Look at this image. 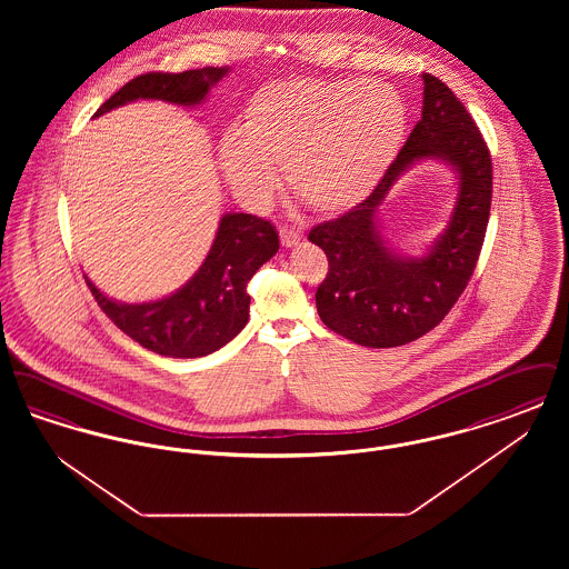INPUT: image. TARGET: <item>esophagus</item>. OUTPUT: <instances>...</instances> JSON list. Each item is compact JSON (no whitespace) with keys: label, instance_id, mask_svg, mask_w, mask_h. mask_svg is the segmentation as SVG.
Listing matches in <instances>:
<instances>
[{"label":"esophagus","instance_id":"obj_1","mask_svg":"<svg viewBox=\"0 0 569 569\" xmlns=\"http://www.w3.org/2000/svg\"><path fill=\"white\" fill-rule=\"evenodd\" d=\"M279 237H281V243L286 244V247H295V244L300 243L302 232L295 228V226H281L279 228Z\"/></svg>","mask_w":569,"mask_h":569}]
</instances>
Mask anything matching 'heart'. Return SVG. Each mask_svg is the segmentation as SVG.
<instances>
[{"instance_id": "obj_1", "label": "heart", "mask_w": 569, "mask_h": 569, "mask_svg": "<svg viewBox=\"0 0 569 569\" xmlns=\"http://www.w3.org/2000/svg\"><path fill=\"white\" fill-rule=\"evenodd\" d=\"M407 112L397 89L379 81L292 79L258 89L239 134L219 144V162L237 190L262 200L286 183L316 213H339L376 190L395 162Z\"/></svg>"}]
</instances>
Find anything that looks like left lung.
Listing matches in <instances>:
<instances>
[{"label":"left lung","instance_id":"8db88e82","mask_svg":"<svg viewBox=\"0 0 569 569\" xmlns=\"http://www.w3.org/2000/svg\"><path fill=\"white\" fill-rule=\"evenodd\" d=\"M422 117L378 188L360 204L309 232L325 249L328 272L316 307L330 330L365 348H397L439 325L467 288L487 234L492 163L487 142L459 98L422 74ZM439 159L460 177L447 230L420 259L401 257L380 239L377 213L413 162Z\"/></svg>","mask_w":569,"mask_h":569}]
</instances>
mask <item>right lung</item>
I'll return each mask as SVG.
<instances>
[{"mask_svg": "<svg viewBox=\"0 0 569 569\" xmlns=\"http://www.w3.org/2000/svg\"><path fill=\"white\" fill-rule=\"evenodd\" d=\"M228 68H200L179 74L149 72L126 82L96 110L100 117L136 100H163L179 107L202 104ZM279 249L271 221L249 213H226L219 219L216 241L202 267L170 297L128 305L102 295L84 281L102 311L117 328L149 352L168 358H200L232 341L249 320L247 283Z\"/></svg>", "mask_w": 569, "mask_h": 569, "instance_id": "add662e5", "label": "right lung"}]
</instances>
